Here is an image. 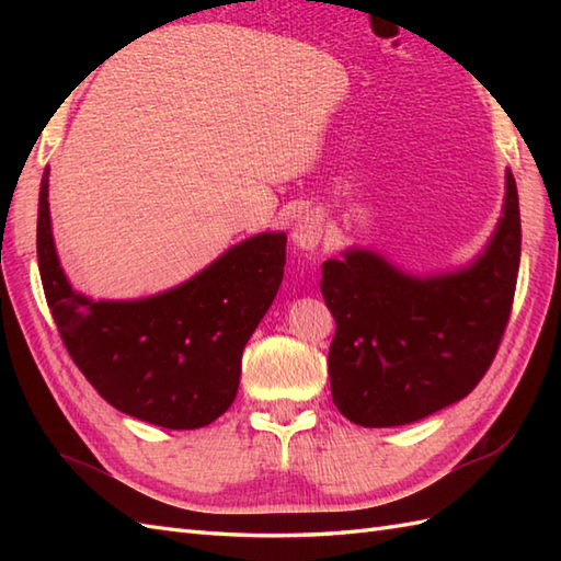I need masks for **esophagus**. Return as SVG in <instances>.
<instances>
[{
	"label": "esophagus",
	"instance_id": "obj_1",
	"mask_svg": "<svg viewBox=\"0 0 561 561\" xmlns=\"http://www.w3.org/2000/svg\"><path fill=\"white\" fill-rule=\"evenodd\" d=\"M323 217L318 211H306L294 226L291 241L304 250H313L320 243V238H323Z\"/></svg>",
	"mask_w": 561,
	"mask_h": 561
}]
</instances>
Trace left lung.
<instances>
[{
	"mask_svg": "<svg viewBox=\"0 0 561 561\" xmlns=\"http://www.w3.org/2000/svg\"><path fill=\"white\" fill-rule=\"evenodd\" d=\"M520 211L506 171L504 217L468 267L414 277L374 250L323 262L320 291L335 318L332 402L359 426H402L470 396L492 366L514 304Z\"/></svg>",
	"mask_w": 561,
	"mask_h": 561,
	"instance_id": "obj_1",
	"label": "left lung"
}]
</instances>
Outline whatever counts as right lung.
<instances>
[{
    "label": "right lung",
    "instance_id": "1",
    "mask_svg": "<svg viewBox=\"0 0 561 561\" xmlns=\"http://www.w3.org/2000/svg\"><path fill=\"white\" fill-rule=\"evenodd\" d=\"M47 175L38 199V267L59 337L99 396L135 420L199 428L231 408L241 356L284 277L287 236L257 233L175 289L91 301L71 289L53 241Z\"/></svg>",
    "mask_w": 561,
    "mask_h": 561
}]
</instances>
